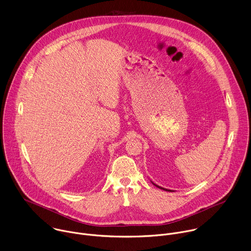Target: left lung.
Masks as SVG:
<instances>
[{
  "label": "left lung",
  "mask_w": 251,
  "mask_h": 251,
  "mask_svg": "<svg viewBox=\"0 0 251 251\" xmlns=\"http://www.w3.org/2000/svg\"><path fill=\"white\" fill-rule=\"evenodd\" d=\"M151 183L154 185V186H156L157 188H159V189H161V190H164V191H168V192H172V190H169V189H165V188H163V187H160V186H158V185H156V184H154L152 181H151Z\"/></svg>",
  "instance_id": "left-lung-1"
}]
</instances>
